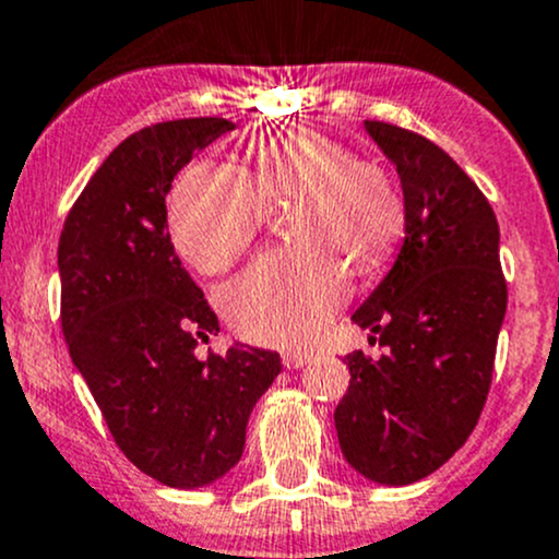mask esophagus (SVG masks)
Returning a JSON list of instances; mask_svg holds the SVG:
<instances>
[{
  "label": "esophagus",
  "mask_w": 559,
  "mask_h": 559,
  "mask_svg": "<svg viewBox=\"0 0 559 559\" xmlns=\"http://www.w3.org/2000/svg\"><path fill=\"white\" fill-rule=\"evenodd\" d=\"M310 361H313V354H308V350H286V354H284V367L286 369L308 367Z\"/></svg>",
  "instance_id": "1"
}]
</instances>
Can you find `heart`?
Wrapping results in <instances>:
<instances>
[{
  "mask_svg": "<svg viewBox=\"0 0 559 559\" xmlns=\"http://www.w3.org/2000/svg\"><path fill=\"white\" fill-rule=\"evenodd\" d=\"M249 179L198 163L176 181L168 230L181 260L222 273L249 251L264 209L292 214V251L264 254L219 292L235 334L260 345L313 337L348 295V264L372 270L388 260L404 227V198L388 168L361 160L324 131L275 133L246 150Z\"/></svg>",
  "mask_w": 559,
  "mask_h": 559,
  "instance_id": "1",
  "label": "heart"
}]
</instances>
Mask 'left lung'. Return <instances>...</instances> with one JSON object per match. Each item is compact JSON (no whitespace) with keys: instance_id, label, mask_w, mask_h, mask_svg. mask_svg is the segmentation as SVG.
I'll list each match as a JSON object with an SVG mask.
<instances>
[{"instance_id":"obj_1","label":"left lung","mask_w":559,"mask_h":559,"mask_svg":"<svg viewBox=\"0 0 559 559\" xmlns=\"http://www.w3.org/2000/svg\"><path fill=\"white\" fill-rule=\"evenodd\" d=\"M396 166L407 238L391 273L354 313L385 354L345 356L350 385L334 409L345 461L380 485H409L450 461L477 426L507 313L492 205L420 133L367 120Z\"/></svg>"}]
</instances>
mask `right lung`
I'll list each match as a JSON object with an SVG mask.
<instances>
[{
	"label": "right lung",
	"instance_id": "add662e5",
	"mask_svg": "<svg viewBox=\"0 0 559 559\" xmlns=\"http://www.w3.org/2000/svg\"><path fill=\"white\" fill-rule=\"evenodd\" d=\"M235 122H155L111 150L58 240L61 329L122 455L168 487H203L240 461L257 399L281 372L273 350L195 348L219 321L166 230L174 176Z\"/></svg>",
	"mask_w": 559,
	"mask_h": 559
}]
</instances>
